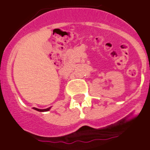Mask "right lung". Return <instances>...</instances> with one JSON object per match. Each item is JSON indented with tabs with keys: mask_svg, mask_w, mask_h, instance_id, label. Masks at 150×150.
<instances>
[{
	"mask_svg": "<svg viewBox=\"0 0 150 150\" xmlns=\"http://www.w3.org/2000/svg\"><path fill=\"white\" fill-rule=\"evenodd\" d=\"M33 109L37 111H40V112H43V111H48V110H50V108H46V109H38V108H33Z\"/></svg>",
	"mask_w": 150,
	"mask_h": 150,
	"instance_id": "right-lung-1",
	"label": "right lung"
}]
</instances>
